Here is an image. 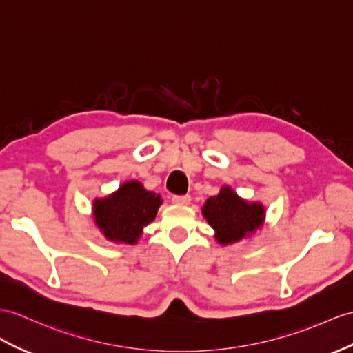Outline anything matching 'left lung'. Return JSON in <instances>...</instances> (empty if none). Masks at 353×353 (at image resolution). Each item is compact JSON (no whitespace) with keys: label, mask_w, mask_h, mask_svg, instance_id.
I'll return each instance as SVG.
<instances>
[{"label":"left lung","mask_w":353,"mask_h":353,"mask_svg":"<svg viewBox=\"0 0 353 353\" xmlns=\"http://www.w3.org/2000/svg\"><path fill=\"white\" fill-rule=\"evenodd\" d=\"M160 194L148 192L139 181H127L103 199H94L92 217L110 241L136 244L143 228L156 219Z\"/></svg>","instance_id":"1"}]
</instances>
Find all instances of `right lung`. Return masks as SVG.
<instances>
[{
	"label": "right lung",
	"instance_id": "1",
	"mask_svg": "<svg viewBox=\"0 0 353 353\" xmlns=\"http://www.w3.org/2000/svg\"><path fill=\"white\" fill-rule=\"evenodd\" d=\"M203 217L216 230V239L223 244L241 241L253 234L263 223V206L261 203H248L225 185L217 196H211L202 208Z\"/></svg>",
	"mask_w": 353,
	"mask_h": 353
}]
</instances>
